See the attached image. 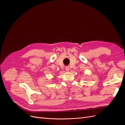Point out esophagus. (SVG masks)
Wrapping results in <instances>:
<instances>
[{
	"label": "esophagus",
	"instance_id": "1",
	"mask_svg": "<svg viewBox=\"0 0 125 125\" xmlns=\"http://www.w3.org/2000/svg\"><path fill=\"white\" fill-rule=\"evenodd\" d=\"M65 69L67 71H69V66H66L65 67Z\"/></svg>",
	"mask_w": 125,
	"mask_h": 125
}]
</instances>
